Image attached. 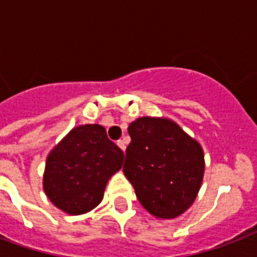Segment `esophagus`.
<instances>
[{"label":"esophagus","instance_id":"34e87169","mask_svg":"<svg viewBox=\"0 0 257 257\" xmlns=\"http://www.w3.org/2000/svg\"><path fill=\"white\" fill-rule=\"evenodd\" d=\"M117 145L120 147L121 151H125V148H126V144H125L124 140H118V141H117Z\"/></svg>","mask_w":257,"mask_h":257}]
</instances>
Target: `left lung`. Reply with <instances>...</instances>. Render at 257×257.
<instances>
[{"instance_id":"obj_1","label":"left lung","mask_w":257,"mask_h":257,"mask_svg":"<svg viewBox=\"0 0 257 257\" xmlns=\"http://www.w3.org/2000/svg\"><path fill=\"white\" fill-rule=\"evenodd\" d=\"M124 175L141 205L157 219H175L199 193L204 176L201 145L175 121L140 117L128 126Z\"/></svg>"}]
</instances>
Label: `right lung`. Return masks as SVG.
I'll use <instances>...</instances> for the list:
<instances>
[{
  "instance_id": "1",
  "label": "right lung",
  "mask_w": 257,
  "mask_h": 257,
  "mask_svg": "<svg viewBox=\"0 0 257 257\" xmlns=\"http://www.w3.org/2000/svg\"><path fill=\"white\" fill-rule=\"evenodd\" d=\"M124 152L106 136L104 126H76L50 151L44 173L49 200L69 215H82L104 197L108 180L120 171Z\"/></svg>"
}]
</instances>
